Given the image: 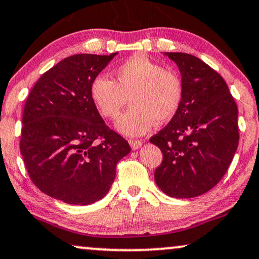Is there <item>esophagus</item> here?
I'll list each match as a JSON object with an SVG mask.
<instances>
[{"mask_svg": "<svg viewBox=\"0 0 259 259\" xmlns=\"http://www.w3.org/2000/svg\"><path fill=\"white\" fill-rule=\"evenodd\" d=\"M129 143H130V146H132V148L133 149H139L141 146H142V143H143V141L142 140H129Z\"/></svg>", "mask_w": 259, "mask_h": 259, "instance_id": "obj_1", "label": "esophagus"}]
</instances>
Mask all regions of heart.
Instances as JSON below:
<instances>
[{
    "mask_svg": "<svg viewBox=\"0 0 259 259\" xmlns=\"http://www.w3.org/2000/svg\"><path fill=\"white\" fill-rule=\"evenodd\" d=\"M116 81L99 75L91 84V96L100 113L117 119L130 98L133 107L117 122V129L129 136L143 135L154 122L171 120L181 106L183 84L175 70L162 68L145 55H134L114 70Z\"/></svg>",
    "mask_w": 259,
    "mask_h": 259,
    "instance_id": "1",
    "label": "heart"
}]
</instances>
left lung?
<instances>
[{
    "mask_svg": "<svg viewBox=\"0 0 259 259\" xmlns=\"http://www.w3.org/2000/svg\"><path fill=\"white\" fill-rule=\"evenodd\" d=\"M165 55L181 70L183 98L176 116L149 140L162 153L154 179L166 195L191 198L214 188L230 167L239 143L238 107L208 64L183 52Z\"/></svg>",
    "mask_w": 259,
    "mask_h": 259,
    "instance_id": "left-lung-1",
    "label": "left lung"
}]
</instances>
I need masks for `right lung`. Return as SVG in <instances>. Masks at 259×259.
<instances>
[{
	"mask_svg": "<svg viewBox=\"0 0 259 259\" xmlns=\"http://www.w3.org/2000/svg\"><path fill=\"white\" fill-rule=\"evenodd\" d=\"M116 55L64 58L39 77L26 100L20 139L26 169L41 192L68 204L103 198L117 163L132 150L91 96L92 81Z\"/></svg>",
	"mask_w": 259,
	"mask_h": 259,
	"instance_id": "1",
	"label": "right lung"
}]
</instances>
